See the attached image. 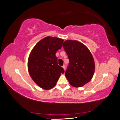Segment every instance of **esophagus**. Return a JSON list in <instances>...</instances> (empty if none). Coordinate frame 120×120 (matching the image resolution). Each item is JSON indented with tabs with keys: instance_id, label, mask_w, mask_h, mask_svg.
Here are the masks:
<instances>
[{
	"instance_id": "esophagus-1",
	"label": "esophagus",
	"mask_w": 120,
	"mask_h": 120,
	"mask_svg": "<svg viewBox=\"0 0 120 120\" xmlns=\"http://www.w3.org/2000/svg\"><path fill=\"white\" fill-rule=\"evenodd\" d=\"M63 69H64V70H66V66H65V65L63 66Z\"/></svg>"
}]
</instances>
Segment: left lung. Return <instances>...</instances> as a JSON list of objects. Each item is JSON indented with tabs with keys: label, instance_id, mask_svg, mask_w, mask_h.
Returning a JSON list of instances; mask_svg holds the SVG:
<instances>
[{
	"label": "left lung",
	"instance_id": "obj_1",
	"mask_svg": "<svg viewBox=\"0 0 120 120\" xmlns=\"http://www.w3.org/2000/svg\"><path fill=\"white\" fill-rule=\"evenodd\" d=\"M63 46L69 60L65 72L67 79L73 86H83L94 75L95 62L92 54L86 46L77 41H66Z\"/></svg>",
	"mask_w": 120,
	"mask_h": 120
}]
</instances>
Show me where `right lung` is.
<instances>
[{
    "mask_svg": "<svg viewBox=\"0 0 120 120\" xmlns=\"http://www.w3.org/2000/svg\"><path fill=\"white\" fill-rule=\"evenodd\" d=\"M64 40L47 37L38 42L31 51L28 60V70L31 78L44 90L56 85L64 69L58 65L56 51L62 47Z\"/></svg>",
    "mask_w": 120,
    "mask_h": 120,
    "instance_id": "obj_1",
    "label": "right lung"
}]
</instances>
